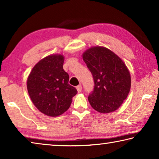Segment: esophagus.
Returning <instances> with one entry per match:
<instances>
[{
  "label": "esophagus",
  "mask_w": 159,
  "mask_h": 159,
  "mask_svg": "<svg viewBox=\"0 0 159 159\" xmlns=\"http://www.w3.org/2000/svg\"><path fill=\"white\" fill-rule=\"evenodd\" d=\"M76 90H77V91L79 93H80L81 92V90H82V86H81V85H79L76 87Z\"/></svg>",
  "instance_id": "esophagus-1"
}]
</instances>
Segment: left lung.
Masks as SVG:
<instances>
[{"label": "left lung", "mask_w": 159, "mask_h": 159, "mask_svg": "<svg viewBox=\"0 0 159 159\" xmlns=\"http://www.w3.org/2000/svg\"><path fill=\"white\" fill-rule=\"evenodd\" d=\"M82 56L95 82L94 90L88 96L91 107L102 114L117 110L131 87L130 74L125 64L105 47H91Z\"/></svg>", "instance_id": "obj_1"}]
</instances>
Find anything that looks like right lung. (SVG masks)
Masks as SVG:
<instances>
[{
	"instance_id": "1",
	"label": "right lung",
	"mask_w": 159,
	"mask_h": 159,
	"mask_svg": "<svg viewBox=\"0 0 159 159\" xmlns=\"http://www.w3.org/2000/svg\"><path fill=\"white\" fill-rule=\"evenodd\" d=\"M64 57L53 54L43 58L32 69L26 86L35 107L51 117L68 110L77 90L69 84V74L63 69Z\"/></svg>"
}]
</instances>
